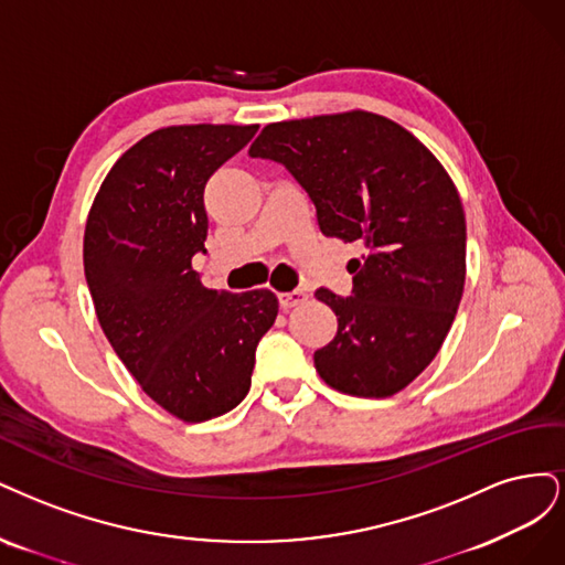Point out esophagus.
<instances>
[{"label":"esophagus","instance_id":"esophagus-1","mask_svg":"<svg viewBox=\"0 0 565 565\" xmlns=\"http://www.w3.org/2000/svg\"><path fill=\"white\" fill-rule=\"evenodd\" d=\"M305 300H307L305 290H290V294H279V307L284 309V312H288V309L302 305Z\"/></svg>","mask_w":565,"mask_h":565}]
</instances>
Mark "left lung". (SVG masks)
Masks as SVG:
<instances>
[{"label": "left lung", "instance_id": "left-lung-1", "mask_svg": "<svg viewBox=\"0 0 565 565\" xmlns=\"http://www.w3.org/2000/svg\"><path fill=\"white\" fill-rule=\"evenodd\" d=\"M248 154L286 167L326 236L369 250L348 265L352 296L317 290L338 317L315 352L319 375L352 396L402 392L441 350L462 298L467 225L452 180L404 126L363 110L267 124Z\"/></svg>", "mask_w": 565, "mask_h": 565}]
</instances>
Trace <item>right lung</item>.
I'll return each mask as SVG.
<instances>
[{"label":"right lung","instance_id":"obj_1","mask_svg":"<svg viewBox=\"0 0 565 565\" xmlns=\"http://www.w3.org/2000/svg\"><path fill=\"white\" fill-rule=\"evenodd\" d=\"M258 126H169L138 140L103 180L84 232V275L105 338L142 392L185 423L244 402L279 300L227 294L192 267L206 253L204 188Z\"/></svg>","mask_w":565,"mask_h":565}]
</instances>
